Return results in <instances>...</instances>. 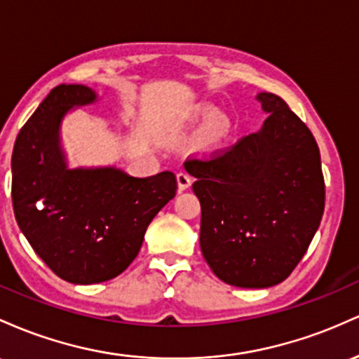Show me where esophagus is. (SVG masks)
Segmentation results:
<instances>
[{"label": "esophagus", "instance_id": "34e87169", "mask_svg": "<svg viewBox=\"0 0 359 359\" xmlns=\"http://www.w3.org/2000/svg\"><path fill=\"white\" fill-rule=\"evenodd\" d=\"M176 180H178V188H180V191H184L187 190V188H190L191 187V176L188 175V172H178V175H176Z\"/></svg>", "mask_w": 359, "mask_h": 359}]
</instances>
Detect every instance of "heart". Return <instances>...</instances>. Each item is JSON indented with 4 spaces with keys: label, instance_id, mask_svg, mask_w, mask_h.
Here are the masks:
<instances>
[{
    "label": "heart",
    "instance_id": "heart-1",
    "mask_svg": "<svg viewBox=\"0 0 359 359\" xmlns=\"http://www.w3.org/2000/svg\"><path fill=\"white\" fill-rule=\"evenodd\" d=\"M191 122L193 126H203L196 135V146L207 152L222 147L233 130L232 120L227 115H217L213 108H200L193 115Z\"/></svg>",
    "mask_w": 359,
    "mask_h": 359
}]
</instances>
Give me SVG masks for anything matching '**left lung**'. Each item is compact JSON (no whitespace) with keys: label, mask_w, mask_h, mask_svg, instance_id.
<instances>
[{"label":"left lung","mask_w":359,"mask_h":359,"mask_svg":"<svg viewBox=\"0 0 359 359\" xmlns=\"http://www.w3.org/2000/svg\"><path fill=\"white\" fill-rule=\"evenodd\" d=\"M268 118L208 159H190L201 207L200 248L212 271L241 288L287 280L324 213L320 152L307 126L273 95L256 96Z\"/></svg>","instance_id":"obj_1"}]
</instances>
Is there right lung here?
<instances>
[{"mask_svg":"<svg viewBox=\"0 0 359 359\" xmlns=\"http://www.w3.org/2000/svg\"><path fill=\"white\" fill-rule=\"evenodd\" d=\"M98 100L84 84H59L15 140L11 198L20 231L40 259L74 285L108 281L139 255L144 233L176 195V176L134 178L115 166L69 168L64 116Z\"/></svg>","mask_w":359,"mask_h":359,"instance_id":"add662e5","label":"right lung"}]
</instances>
